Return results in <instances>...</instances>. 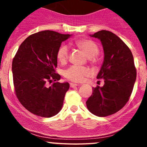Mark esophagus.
Wrapping results in <instances>:
<instances>
[{
  "mask_svg": "<svg viewBox=\"0 0 147 147\" xmlns=\"http://www.w3.org/2000/svg\"><path fill=\"white\" fill-rule=\"evenodd\" d=\"M77 86H79V85H78V84H74V83H70V86L71 88H75V87H77Z\"/></svg>",
  "mask_w": 147,
  "mask_h": 147,
  "instance_id": "1",
  "label": "esophagus"
}]
</instances>
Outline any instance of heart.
<instances>
[{"mask_svg":"<svg viewBox=\"0 0 147 147\" xmlns=\"http://www.w3.org/2000/svg\"><path fill=\"white\" fill-rule=\"evenodd\" d=\"M76 45L84 50L86 56L90 58L91 63H95V57L99 53V47L93 41L90 39H82L76 41ZM69 49L68 45H62L59 48L57 53V60L61 63H65L68 59ZM91 75V70L89 68L79 65H72L64 72V77L73 82H82L86 77Z\"/></svg>","mask_w":147,"mask_h":147,"instance_id":"1","label":"heart"}]
</instances>
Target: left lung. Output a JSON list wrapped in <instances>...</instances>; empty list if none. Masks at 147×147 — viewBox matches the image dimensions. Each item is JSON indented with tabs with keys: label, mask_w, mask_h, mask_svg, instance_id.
<instances>
[{
	"label": "left lung",
	"mask_w": 147,
	"mask_h": 147,
	"mask_svg": "<svg viewBox=\"0 0 147 147\" xmlns=\"http://www.w3.org/2000/svg\"><path fill=\"white\" fill-rule=\"evenodd\" d=\"M90 36L100 40L104 49V62L97 78L104 79V85L92 88L86 106L92 114L106 117L128 102L136 82V68L132 52L117 35L101 30Z\"/></svg>",
	"instance_id": "8db88e82"
}]
</instances>
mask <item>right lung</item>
I'll return each instance as SVG.
<instances>
[{
  "label": "right lung",
  "mask_w": 147,
  "mask_h": 147,
  "mask_svg": "<svg viewBox=\"0 0 147 147\" xmlns=\"http://www.w3.org/2000/svg\"><path fill=\"white\" fill-rule=\"evenodd\" d=\"M70 36L51 30L33 34L21 43L13 59L16 97L36 115L50 117L61 110L70 85L58 82L61 76L55 73L57 53L62 42Z\"/></svg>",
  "instance_id": "right-lung-1"
}]
</instances>
